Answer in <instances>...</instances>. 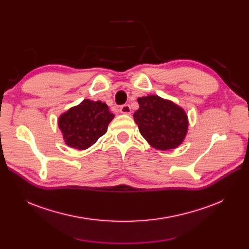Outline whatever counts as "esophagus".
I'll list each match as a JSON object with an SVG mask.
<instances>
[{"label": "esophagus", "instance_id": "34e87169", "mask_svg": "<svg viewBox=\"0 0 249 249\" xmlns=\"http://www.w3.org/2000/svg\"><path fill=\"white\" fill-rule=\"evenodd\" d=\"M120 112L123 113V114H130L131 113V107L129 104H124L123 105L122 107H120Z\"/></svg>", "mask_w": 249, "mask_h": 249}]
</instances>
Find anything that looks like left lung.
<instances>
[{"mask_svg":"<svg viewBox=\"0 0 249 249\" xmlns=\"http://www.w3.org/2000/svg\"><path fill=\"white\" fill-rule=\"evenodd\" d=\"M138 104L139 109L134 113V120L150 145L166 150L176 148L183 142L188 119L182 108L158 95L140 97Z\"/></svg>","mask_w":249,"mask_h":249,"instance_id":"1","label":"left lung"}]
</instances>
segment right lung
<instances>
[{"label":"right lung","mask_w":249,"mask_h":249,"mask_svg":"<svg viewBox=\"0 0 249 249\" xmlns=\"http://www.w3.org/2000/svg\"><path fill=\"white\" fill-rule=\"evenodd\" d=\"M113 117L105 103L84 100L60 116L58 124L67 145L85 149L107 132Z\"/></svg>","instance_id":"obj_1"}]
</instances>
